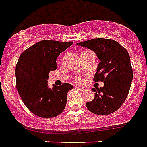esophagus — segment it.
<instances>
[{
	"mask_svg": "<svg viewBox=\"0 0 147 147\" xmlns=\"http://www.w3.org/2000/svg\"><path fill=\"white\" fill-rule=\"evenodd\" d=\"M77 89L80 90V91H82V92H84V91H86V89H84L83 87H77Z\"/></svg>",
	"mask_w": 147,
	"mask_h": 147,
	"instance_id": "1",
	"label": "esophagus"
}]
</instances>
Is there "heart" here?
<instances>
[{
    "label": "heart",
    "instance_id": "heart-1",
    "mask_svg": "<svg viewBox=\"0 0 147 147\" xmlns=\"http://www.w3.org/2000/svg\"><path fill=\"white\" fill-rule=\"evenodd\" d=\"M77 81H78V82H80V79H78V80H77Z\"/></svg>",
    "mask_w": 147,
    "mask_h": 147
}]
</instances>
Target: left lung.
<instances>
[{"mask_svg": "<svg viewBox=\"0 0 147 147\" xmlns=\"http://www.w3.org/2000/svg\"><path fill=\"white\" fill-rule=\"evenodd\" d=\"M96 54L100 61L94 76L95 82L102 81L104 86L92 88L93 100L86 103L91 112L107 115L117 111L128 95L133 80L131 58L118 42L107 38H93L77 43Z\"/></svg>", "mask_w": 147, "mask_h": 147, "instance_id": "1", "label": "left lung"}]
</instances>
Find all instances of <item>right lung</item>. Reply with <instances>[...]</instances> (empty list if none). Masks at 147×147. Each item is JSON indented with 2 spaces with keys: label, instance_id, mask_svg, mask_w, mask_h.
Segmentation results:
<instances>
[{
  "label": "right lung",
  "instance_id": "1",
  "mask_svg": "<svg viewBox=\"0 0 147 147\" xmlns=\"http://www.w3.org/2000/svg\"><path fill=\"white\" fill-rule=\"evenodd\" d=\"M73 42L42 40L23 51L15 69L16 89L27 109L41 118H50L61 113L67 104V94L73 86L49 87L50 71L57 68V57Z\"/></svg>",
  "mask_w": 147,
  "mask_h": 147
}]
</instances>
